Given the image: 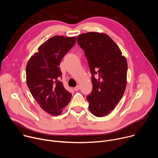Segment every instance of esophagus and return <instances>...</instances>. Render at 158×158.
<instances>
[{"instance_id":"esophagus-1","label":"esophagus","mask_w":158,"mask_h":158,"mask_svg":"<svg viewBox=\"0 0 158 158\" xmlns=\"http://www.w3.org/2000/svg\"><path fill=\"white\" fill-rule=\"evenodd\" d=\"M79 89H80V87H79V85H77L76 87H75L74 88V91H79Z\"/></svg>"}]
</instances>
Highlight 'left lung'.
<instances>
[{"label": "left lung", "instance_id": "1", "mask_svg": "<svg viewBox=\"0 0 158 158\" xmlns=\"http://www.w3.org/2000/svg\"><path fill=\"white\" fill-rule=\"evenodd\" d=\"M92 75L93 89L87 96L96 117L109 114L120 101L126 86L127 64L118 45L107 34L87 32L77 36Z\"/></svg>", "mask_w": 158, "mask_h": 158}]
</instances>
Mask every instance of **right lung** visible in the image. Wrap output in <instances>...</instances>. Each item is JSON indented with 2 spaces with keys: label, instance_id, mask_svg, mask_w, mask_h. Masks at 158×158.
<instances>
[{
  "label": "right lung",
  "instance_id": "obj_1",
  "mask_svg": "<svg viewBox=\"0 0 158 158\" xmlns=\"http://www.w3.org/2000/svg\"><path fill=\"white\" fill-rule=\"evenodd\" d=\"M76 37L54 36L42 44L29 60L26 80L29 91L40 107L52 116L59 115L71 99L64 88L60 63L76 43Z\"/></svg>",
  "mask_w": 158,
  "mask_h": 158
}]
</instances>
